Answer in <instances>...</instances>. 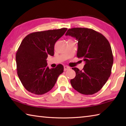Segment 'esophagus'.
Segmentation results:
<instances>
[{"label": "esophagus", "instance_id": "34e87169", "mask_svg": "<svg viewBox=\"0 0 126 126\" xmlns=\"http://www.w3.org/2000/svg\"><path fill=\"white\" fill-rule=\"evenodd\" d=\"M69 68H70L69 67H68V66H64V71H67V70H69Z\"/></svg>", "mask_w": 126, "mask_h": 126}]
</instances>
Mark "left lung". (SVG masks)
<instances>
[{
	"label": "left lung",
	"instance_id": "8db88e82",
	"mask_svg": "<svg viewBox=\"0 0 126 126\" xmlns=\"http://www.w3.org/2000/svg\"><path fill=\"white\" fill-rule=\"evenodd\" d=\"M65 35L78 40L77 57L86 63L82 71L72 68L76 75L71 80L72 86L83 94L98 92L111 74L113 56L109 42L101 33L86 28L69 29Z\"/></svg>",
	"mask_w": 126,
	"mask_h": 126
}]
</instances>
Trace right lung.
Listing matches in <instances>:
<instances>
[{"label":"right lung","instance_id":"add662e5","mask_svg":"<svg viewBox=\"0 0 126 126\" xmlns=\"http://www.w3.org/2000/svg\"><path fill=\"white\" fill-rule=\"evenodd\" d=\"M67 28L37 32L27 35L16 53L17 74L23 86L32 93L42 95L53 88L63 72L59 64L54 68L47 66L48 55H54V44Z\"/></svg>","mask_w":126,"mask_h":126}]
</instances>
